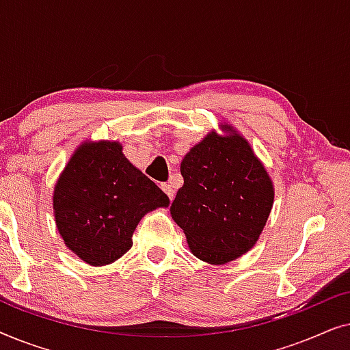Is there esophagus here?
<instances>
[{"mask_svg":"<svg viewBox=\"0 0 350 350\" xmlns=\"http://www.w3.org/2000/svg\"><path fill=\"white\" fill-rule=\"evenodd\" d=\"M161 188H162V191H164V193H165L167 196H169L170 200H174V198H175V189H174V186L169 185V183H162Z\"/></svg>","mask_w":350,"mask_h":350,"instance_id":"obj_1","label":"esophagus"}]
</instances>
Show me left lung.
Returning <instances> with one entry per match:
<instances>
[{"instance_id":"obj_1","label":"left lung","mask_w":350,"mask_h":350,"mask_svg":"<svg viewBox=\"0 0 350 350\" xmlns=\"http://www.w3.org/2000/svg\"><path fill=\"white\" fill-rule=\"evenodd\" d=\"M185 185L170 213L191 252L210 265H224L250 250L274 202L265 167L241 135L212 132L181 162Z\"/></svg>"}]
</instances>
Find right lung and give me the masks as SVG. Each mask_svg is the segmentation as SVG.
Returning <instances> with one entry per match:
<instances>
[{"mask_svg":"<svg viewBox=\"0 0 350 350\" xmlns=\"http://www.w3.org/2000/svg\"><path fill=\"white\" fill-rule=\"evenodd\" d=\"M169 202L164 191L124 157L116 142L84 143L54 191L60 236L92 266L121 258L132 247L143 215Z\"/></svg>","mask_w":350,"mask_h":350,"instance_id":"1","label":"right lung"}]
</instances>
